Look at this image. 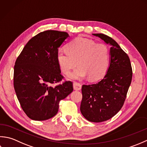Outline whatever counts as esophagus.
Listing matches in <instances>:
<instances>
[{"instance_id": "1", "label": "esophagus", "mask_w": 147, "mask_h": 147, "mask_svg": "<svg viewBox=\"0 0 147 147\" xmlns=\"http://www.w3.org/2000/svg\"><path fill=\"white\" fill-rule=\"evenodd\" d=\"M73 86H74V89L76 91L80 90L82 88V85L80 84L79 82H74L73 84Z\"/></svg>"}]
</instances>
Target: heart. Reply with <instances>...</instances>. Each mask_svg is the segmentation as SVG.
<instances>
[{
    "mask_svg": "<svg viewBox=\"0 0 147 147\" xmlns=\"http://www.w3.org/2000/svg\"><path fill=\"white\" fill-rule=\"evenodd\" d=\"M57 62L65 75L69 74L78 62L79 67L69 76L71 79H82L88 76L90 80H97L109 68L110 51L106 44L78 37L67 45V50H58Z\"/></svg>",
    "mask_w": 147,
    "mask_h": 147,
    "instance_id": "b5f03b06",
    "label": "heart"
}]
</instances>
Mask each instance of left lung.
<instances>
[{"mask_svg":"<svg viewBox=\"0 0 147 147\" xmlns=\"http://www.w3.org/2000/svg\"><path fill=\"white\" fill-rule=\"evenodd\" d=\"M92 35L111 46L110 65L100 81L82 86L80 110L88 121L101 122L113 117L123 106L133 71L129 56L113 38L103 34Z\"/></svg>","mask_w":147,"mask_h":147,"instance_id":"obj_1","label":"left lung"}]
</instances>
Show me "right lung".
I'll list each match as a JSON object with an SVG mask.
<instances>
[{"mask_svg": "<svg viewBox=\"0 0 147 147\" xmlns=\"http://www.w3.org/2000/svg\"><path fill=\"white\" fill-rule=\"evenodd\" d=\"M69 37L67 32L46 30L30 40L16 59L14 88L23 110L30 119L45 121L58 111L59 103L73 91L71 81L60 82L57 53Z\"/></svg>", "mask_w": 147, "mask_h": 147, "instance_id": "1", "label": "right lung"}]
</instances>
